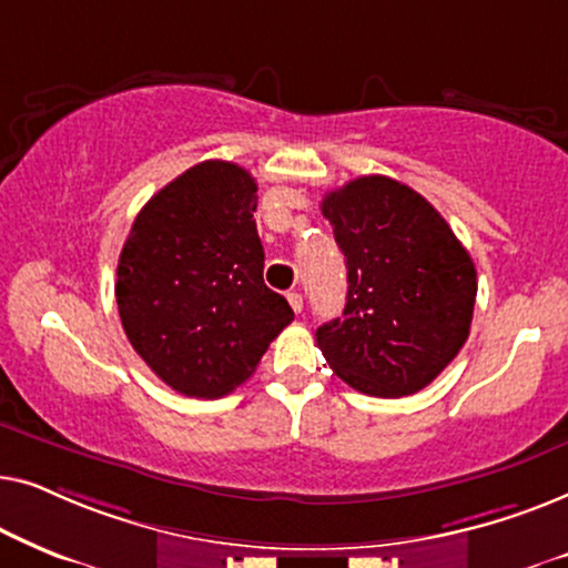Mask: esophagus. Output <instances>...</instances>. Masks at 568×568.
<instances>
[{
  "label": "esophagus",
  "mask_w": 568,
  "mask_h": 568,
  "mask_svg": "<svg viewBox=\"0 0 568 568\" xmlns=\"http://www.w3.org/2000/svg\"><path fill=\"white\" fill-rule=\"evenodd\" d=\"M286 300H290V305H292V310L294 313H302V307H305V300H302V294L300 292H290L286 294Z\"/></svg>",
  "instance_id": "esophagus-1"
}]
</instances>
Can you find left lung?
Returning a JSON list of instances; mask_svg holds the SVG:
<instances>
[{"instance_id":"1","label":"left lung","mask_w":568,"mask_h":568,"mask_svg":"<svg viewBox=\"0 0 568 568\" xmlns=\"http://www.w3.org/2000/svg\"><path fill=\"white\" fill-rule=\"evenodd\" d=\"M321 209L348 268L344 317L315 333L325 362L375 398L424 390L470 333V253L422 193L393 178H354Z\"/></svg>"}]
</instances>
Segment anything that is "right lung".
<instances>
[{
  "instance_id": "add662e5",
  "label": "right lung",
  "mask_w": 568,
  "mask_h": 568,
  "mask_svg": "<svg viewBox=\"0 0 568 568\" xmlns=\"http://www.w3.org/2000/svg\"><path fill=\"white\" fill-rule=\"evenodd\" d=\"M255 191L235 162H199L146 201L123 243L115 302L126 338L191 398L243 385L294 321L290 302L263 284Z\"/></svg>"
}]
</instances>
